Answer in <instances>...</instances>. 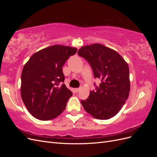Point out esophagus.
Instances as JSON below:
<instances>
[{"mask_svg": "<svg viewBox=\"0 0 157 157\" xmlns=\"http://www.w3.org/2000/svg\"><path fill=\"white\" fill-rule=\"evenodd\" d=\"M75 92H76L78 93V92L80 91V88H75Z\"/></svg>", "mask_w": 157, "mask_h": 157, "instance_id": "obj_1", "label": "esophagus"}]
</instances>
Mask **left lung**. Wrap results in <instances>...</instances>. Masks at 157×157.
I'll list each match as a JSON object with an SVG mask.
<instances>
[{"mask_svg":"<svg viewBox=\"0 0 157 157\" xmlns=\"http://www.w3.org/2000/svg\"><path fill=\"white\" fill-rule=\"evenodd\" d=\"M78 54L91 65L95 78L101 84L90 91L81 104L84 110L97 119L107 120L120 111L129 96L130 81L126 61L115 50L101 44L82 46Z\"/></svg>","mask_w":157,"mask_h":157,"instance_id":"left-lung-1","label":"left lung"}]
</instances>
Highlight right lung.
I'll list each match as a JSON object with an SVG mask.
<instances>
[{
	"label": "right lung",
	"instance_id": "add662e5",
	"mask_svg": "<svg viewBox=\"0 0 157 157\" xmlns=\"http://www.w3.org/2000/svg\"><path fill=\"white\" fill-rule=\"evenodd\" d=\"M77 48L56 44L38 51L21 73V96L28 111L40 121L54 119L62 113L73 93L63 84L62 67Z\"/></svg>",
	"mask_w": 157,
	"mask_h": 157
}]
</instances>
